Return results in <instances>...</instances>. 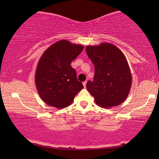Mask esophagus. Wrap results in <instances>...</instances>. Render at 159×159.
<instances>
[{
  "label": "esophagus",
  "instance_id": "obj_1",
  "mask_svg": "<svg viewBox=\"0 0 159 159\" xmlns=\"http://www.w3.org/2000/svg\"><path fill=\"white\" fill-rule=\"evenodd\" d=\"M86 84H87V82L86 81H84V82H82V84H83L84 88H86Z\"/></svg>",
  "mask_w": 159,
  "mask_h": 159
}]
</instances>
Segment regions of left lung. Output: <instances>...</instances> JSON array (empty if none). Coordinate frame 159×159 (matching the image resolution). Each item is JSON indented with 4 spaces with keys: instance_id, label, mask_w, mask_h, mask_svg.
<instances>
[{
    "instance_id": "left-lung-1",
    "label": "left lung",
    "mask_w": 159,
    "mask_h": 159,
    "mask_svg": "<svg viewBox=\"0 0 159 159\" xmlns=\"http://www.w3.org/2000/svg\"><path fill=\"white\" fill-rule=\"evenodd\" d=\"M86 53L95 66L94 80L86 84L95 102L106 108L120 105L129 95L132 81L125 56L108 43L88 45Z\"/></svg>"
}]
</instances>
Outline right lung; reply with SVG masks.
Listing matches in <instances>:
<instances>
[{"label": "right lung", "instance_id": "obj_1", "mask_svg": "<svg viewBox=\"0 0 159 159\" xmlns=\"http://www.w3.org/2000/svg\"><path fill=\"white\" fill-rule=\"evenodd\" d=\"M84 46L62 40L45 50L35 71V85L41 99L59 109L69 106L83 89L71 63L81 53Z\"/></svg>", "mask_w": 159, "mask_h": 159}]
</instances>
